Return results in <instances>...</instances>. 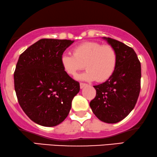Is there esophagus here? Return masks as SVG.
Returning <instances> with one entry per match:
<instances>
[{
	"instance_id": "esophagus-1",
	"label": "esophagus",
	"mask_w": 157,
	"mask_h": 157,
	"mask_svg": "<svg viewBox=\"0 0 157 157\" xmlns=\"http://www.w3.org/2000/svg\"><path fill=\"white\" fill-rule=\"evenodd\" d=\"M80 88H83L85 86H86L87 84H85V83H83V82H80Z\"/></svg>"
}]
</instances>
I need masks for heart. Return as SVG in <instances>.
<instances>
[{
  "mask_svg": "<svg viewBox=\"0 0 157 157\" xmlns=\"http://www.w3.org/2000/svg\"><path fill=\"white\" fill-rule=\"evenodd\" d=\"M61 63L65 72L71 76H76L85 67L87 71L80 75L79 79L104 82L116 70L117 53L109 45L86 42L75 47L73 55L64 53L61 57Z\"/></svg>",
  "mask_w": 157,
  "mask_h": 157,
  "instance_id": "heart-1",
  "label": "heart"
}]
</instances>
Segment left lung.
I'll return each mask as SVG.
<instances>
[{
    "label": "left lung",
    "instance_id": "left-lung-1",
    "mask_svg": "<svg viewBox=\"0 0 157 157\" xmlns=\"http://www.w3.org/2000/svg\"><path fill=\"white\" fill-rule=\"evenodd\" d=\"M117 53V65L106 82L94 85L96 97L90 102L93 114L102 122L117 123L136 106L140 90L141 67L132 48L110 37H104Z\"/></svg>",
    "mask_w": 157,
    "mask_h": 157
}]
</instances>
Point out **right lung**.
<instances>
[{
    "mask_svg": "<svg viewBox=\"0 0 157 157\" xmlns=\"http://www.w3.org/2000/svg\"><path fill=\"white\" fill-rule=\"evenodd\" d=\"M74 41L41 39L19 56L13 74L18 101L27 117L45 127L60 124L68 116L80 83L65 72L64 51Z\"/></svg>",
    "mask_w": 157,
    "mask_h": 157,
    "instance_id": "obj_1",
    "label": "right lung"
}]
</instances>
